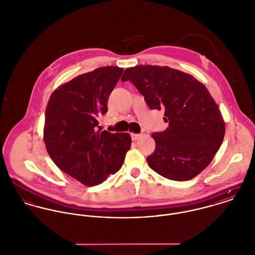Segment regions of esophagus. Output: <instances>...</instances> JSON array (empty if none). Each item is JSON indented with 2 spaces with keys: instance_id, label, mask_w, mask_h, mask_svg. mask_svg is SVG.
<instances>
[{
  "instance_id": "1",
  "label": "esophagus",
  "mask_w": 255,
  "mask_h": 255,
  "mask_svg": "<svg viewBox=\"0 0 255 255\" xmlns=\"http://www.w3.org/2000/svg\"><path fill=\"white\" fill-rule=\"evenodd\" d=\"M141 136H142V134H134V133H132V134H131L132 141H137L138 139L141 138Z\"/></svg>"
}]
</instances>
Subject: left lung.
Listing matches in <instances>:
<instances>
[{"label":"left lung","instance_id":"8db88e82","mask_svg":"<svg viewBox=\"0 0 255 255\" xmlns=\"http://www.w3.org/2000/svg\"><path fill=\"white\" fill-rule=\"evenodd\" d=\"M130 81L150 110L163 111L169 125L154 132L155 150L148 166L164 178L188 181L205 169L218 151L225 123L206 87L192 75L169 66L138 65L121 78Z\"/></svg>","mask_w":255,"mask_h":255}]
</instances>
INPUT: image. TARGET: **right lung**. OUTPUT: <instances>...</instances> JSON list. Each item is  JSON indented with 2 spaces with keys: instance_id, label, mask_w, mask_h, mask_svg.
I'll return each instance as SVG.
<instances>
[{
  "instance_id": "add662e5",
  "label": "right lung",
  "mask_w": 255,
  "mask_h": 255,
  "mask_svg": "<svg viewBox=\"0 0 255 255\" xmlns=\"http://www.w3.org/2000/svg\"><path fill=\"white\" fill-rule=\"evenodd\" d=\"M123 68L106 66L58 87L45 113L44 141L57 167L86 186H96L121 168L131 146L128 133L99 129L98 118Z\"/></svg>"
}]
</instances>
